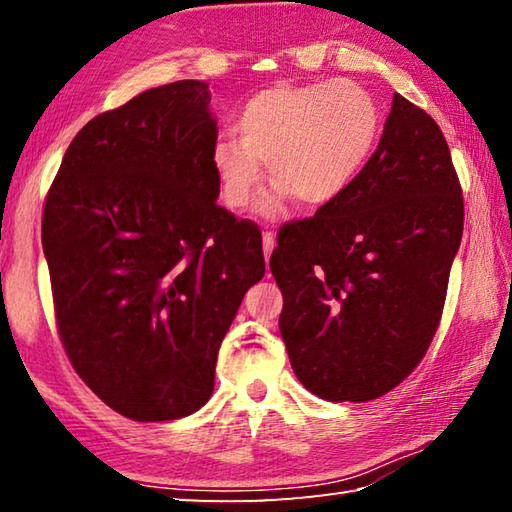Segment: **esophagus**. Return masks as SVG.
Segmentation results:
<instances>
[{"label":"esophagus","mask_w":512,"mask_h":512,"mask_svg":"<svg viewBox=\"0 0 512 512\" xmlns=\"http://www.w3.org/2000/svg\"><path fill=\"white\" fill-rule=\"evenodd\" d=\"M262 244H264V257L268 262V257H271V253H273V244H275V235L271 230H266L262 235Z\"/></svg>","instance_id":"esophagus-1"}]
</instances>
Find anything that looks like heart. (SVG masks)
<instances>
[{"label": "heart", "mask_w": 512, "mask_h": 512, "mask_svg": "<svg viewBox=\"0 0 512 512\" xmlns=\"http://www.w3.org/2000/svg\"><path fill=\"white\" fill-rule=\"evenodd\" d=\"M384 128L377 99L350 81L275 83L246 99L237 137H219L212 169L223 203L246 210L264 183V167L277 183L259 203L277 216L287 198L302 205L334 203L366 169Z\"/></svg>", "instance_id": "heart-1"}]
</instances>
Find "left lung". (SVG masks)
<instances>
[{
  "label": "left lung",
  "instance_id": "1",
  "mask_svg": "<svg viewBox=\"0 0 512 512\" xmlns=\"http://www.w3.org/2000/svg\"><path fill=\"white\" fill-rule=\"evenodd\" d=\"M461 237L445 135L395 94L348 192L277 232L280 332L300 384L327 402H368L409 377L443 316Z\"/></svg>",
  "mask_w": 512,
  "mask_h": 512
}]
</instances>
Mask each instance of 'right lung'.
Wrapping results in <instances>:
<instances>
[{"instance_id":"add662e5","label":"right lung","mask_w":512,"mask_h":512,"mask_svg":"<svg viewBox=\"0 0 512 512\" xmlns=\"http://www.w3.org/2000/svg\"><path fill=\"white\" fill-rule=\"evenodd\" d=\"M203 81L137 94L69 144L42 212L60 341L79 377L137 422L178 420L214 391L262 232L216 205V119Z\"/></svg>"}]
</instances>
